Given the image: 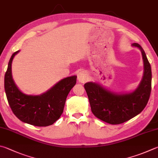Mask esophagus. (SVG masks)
<instances>
[{
    "mask_svg": "<svg viewBox=\"0 0 158 158\" xmlns=\"http://www.w3.org/2000/svg\"><path fill=\"white\" fill-rule=\"evenodd\" d=\"M77 79L80 83H82V84H84L85 82H86L88 79V75L84 71H81L79 72L77 74Z\"/></svg>",
    "mask_w": 158,
    "mask_h": 158,
    "instance_id": "34e87169",
    "label": "esophagus"
}]
</instances>
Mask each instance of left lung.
<instances>
[{"mask_svg": "<svg viewBox=\"0 0 158 158\" xmlns=\"http://www.w3.org/2000/svg\"><path fill=\"white\" fill-rule=\"evenodd\" d=\"M141 50L144 61V76L135 90L131 93L117 94L93 82L84 84L91 110L94 116L110 124H122L144 110L151 91V68L144 50L138 44H132Z\"/></svg>", "mask_w": 158, "mask_h": 158, "instance_id": "1", "label": "left lung"}]
</instances>
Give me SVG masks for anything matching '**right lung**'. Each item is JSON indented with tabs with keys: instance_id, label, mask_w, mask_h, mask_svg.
Here are the masks:
<instances>
[{
	"instance_id": "1",
	"label": "right lung",
	"mask_w": 158,
	"mask_h": 158,
	"mask_svg": "<svg viewBox=\"0 0 158 158\" xmlns=\"http://www.w3.org/2000/svg\"><path fill=\"white\" fill-rule=\"evenodd\" d=\"M16 51L11 55L5 74V90L10 106L17 118L36 127H48L59 119L65 100L77 82V76L68 77L41 95H27L19 90L11 76V63Z\"/></svg>"
}]
</instances>
